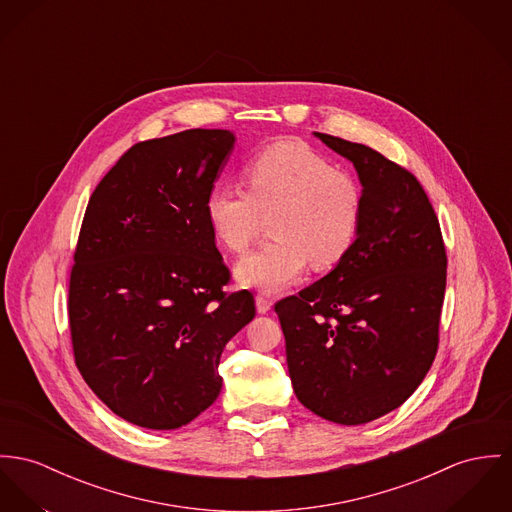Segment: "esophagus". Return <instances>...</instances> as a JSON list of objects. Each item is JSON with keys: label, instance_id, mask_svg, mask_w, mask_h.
<instances>
[{"label": "esophagus", "instance_id": "34e87169", "mask_svg": "<svg viewBox=\"0 0 512 512\" xmlns=\"http://www.w3.org/2000/svg\"><path fill=\"white\" fill-rule=\"evenodd\" d=\"M255 304H257V312L259 314H267L273 306V300L267 296V294H257L255 296Z\"/></svg>", "mask_w": 512, "mask_h": 512}]
</instances>
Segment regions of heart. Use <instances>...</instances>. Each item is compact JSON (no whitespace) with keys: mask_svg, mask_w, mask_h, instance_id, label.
<instances>
[{"mask_svg":"<svg viewBox=\"0 0 512 512\" xmlns=\"http://www.w3.org/2000/svg\"><path fill=\"white\" fill-rule=\"evenodd\" d=\"M245 191L214 187L206 220L214 237L243 253L271 218L275 241L237 263L243 284L269 292L294 282L312 263L327 271L354 247L364 214L358 181L304 142H276L247 161Z\"/></svg>","mask_w":512,"mask_h":512,"instance_id":"1","label":"heart"}]
</instances>
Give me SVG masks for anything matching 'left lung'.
I'll list each match as a JSON object with an SVG mask.
<instances>
[{"label":"left lung","mask_w":512,"mask_h":512,"mask_svg":"<svg viewBox=\"0 0 512 512\" xmlns=\"http://www.w3.org/2000/svg\"><path fill=\"white\" fill-rule=\"evenodd\" d=\"M353 161L362 228L329 273L275 304L296 397L315 415L362 425L397 409L438 349L446 247L419 179L380 152L315 132Z\"/></svg>","instance_id":"8db88e82"}]
</instances>
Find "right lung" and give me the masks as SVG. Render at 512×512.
Masks as SVG:
<instances>
[{
    "instance_id": "1",
    "label": "right lung",
    "mask_w": 512,
    "mask_h": 512,
    "mask_svg": "<svg viewBox=\"0 0 512 512\" xmlns=\"http://www.w3.org/2000/svg\"><path fill=\"white\" fill-rule=\"evenodd\" d=\"M234 134L193 128L134 144L87 202L68 288L74 360L95 395L128 423L169 431L222 390L220 354L255 317L204 202Z\"/></svg>"
}]
</instances>
